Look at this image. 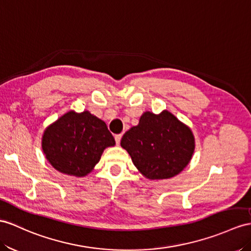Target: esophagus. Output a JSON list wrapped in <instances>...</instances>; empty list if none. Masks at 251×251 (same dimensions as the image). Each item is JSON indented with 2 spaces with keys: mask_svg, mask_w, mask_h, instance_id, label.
<instances>
[{
  "mask_svg": "<svg viewBox=\"0 0 251 251\" xmlns=\"http://www.w3.org/2000/svg\"><path fill=\"white\" fill-rule=\"evenodd\" d=\"M122 137V134H117V135H115V140H116V144L119 145L120 144V139Z\"/></svg>",
  "mask_w": 251,
  "mask_h": 251,
  "instance_id": "34e87169",
  "label": "esophagus"
}]
</instances>
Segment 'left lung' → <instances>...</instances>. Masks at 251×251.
Instances as JSON below:
<instances>
[{
  "mask_svg": "<svg viewBox=\"0 0 251 251\" xmlns=\"http://www.w3.org/2000/svg\"><path fill=\"white\" fill-rule=\"evenodd\" d=\"M120 145L147 179L163 180L173 178L187 166L195 150V137L170 112H146L138 125L125 133Z\"/></svg>",
  "mask_w": 251,
  "mask_h": 251,
  "instance_id": "left-lung-1",
  "label": "left lung"
}]
</instances>
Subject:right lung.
<instances>
[{
	"instance_id": "1",
	"label": "right lung",
	"mask_w": 251,
	"mask_h": 251,
	"mask_svg": "<svg viewBox=\"0 0 251 251\" xmlns=\"http://www.w3.org/2000/svg\"><path fill=\"white\" fill-rule=\"evenodd\" d=\"M42 150L59 173L84 176L94 169L115 139L105 122L88 111L64 114L45 130Z\"/></svg>"
}]
</instances>
